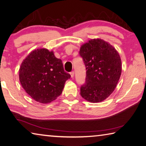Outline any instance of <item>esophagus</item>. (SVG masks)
<instances>
[{
  "instance_id": "esophagus-1",
  "label": "esophagus",
  "mask_w": 146,
  "mask_h": 146,
  "mask_svg": "<svg viewBox=\"0 0 146 146\" xmlns=\"http://www.w3.org/2000/svg\"><path fill=\"white\" fill-rule=\"evenodd\" d=\"M70 76H71V77H72V78H73V77H74V71H72V72H70Z\"/></svg>"
}]
</instances>
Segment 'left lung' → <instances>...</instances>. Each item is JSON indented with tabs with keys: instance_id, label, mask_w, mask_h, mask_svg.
I'll return each mask as SVG.
<instances>
[{
	"instance_id": "8db88e82",
	"label": "left lung",
	"mask_w": 146,
	"mask_h": 146,
	"mask_svg": "<svg viewBox=\"0 0 146 146\" xmlns=\"http://www.w3.org/2000/svg\"><path fill=\"white\" fill-rule=\"evenodd\" d=\"M79 55L86 70V81L81 86L80 94L88 102H102L113 92L120 77V55L113 46L101 39L83 44Z\"/></svg>"
}]
</instances>
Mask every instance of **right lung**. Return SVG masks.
<instances>
[{"label":"right lung","mask_w":146,"mask_h":146,"mask_svg":"<svg viewBox=\"0 0 146 146\" xmlns=\"http://www.w3.org/2000/svg\"><path fill=\"white\" fill-rule=\"evenodd\" d=\"M19 77L24 90L33 99L48 103L62 94L70 75L65 72L62 60L53 52L41 48L33 51L23 60Z\"/></svg>","instance_id":"right-lung-1"}]
</instances>
